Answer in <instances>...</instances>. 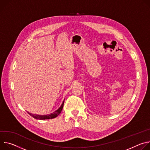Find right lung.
Segmentation results:
<instances>
[{
  "mask_svg": "<svg viewBox=\"0 0 150 150\" xmlns=\"http://www.w3.org/2000/svg\"><path fill=\"white\" fill-rule=\"evenodd\" d=\"M64 100L62 104V105H61V107L57 110H56L55 112H54L53 113H51L50 114H47V115H39V114H33L31 113H30L29 112H28V114H30L31 116L33 118H35L36 119H39V120H46V119H54L56 117L60 114V112H61L63 106H64Z\"/></svg>",
  "mask_w": 150,
  "mask_h": 150,
  "instance_id": "right-lung-1",
  "label": "right lung"
}]
</instances>
